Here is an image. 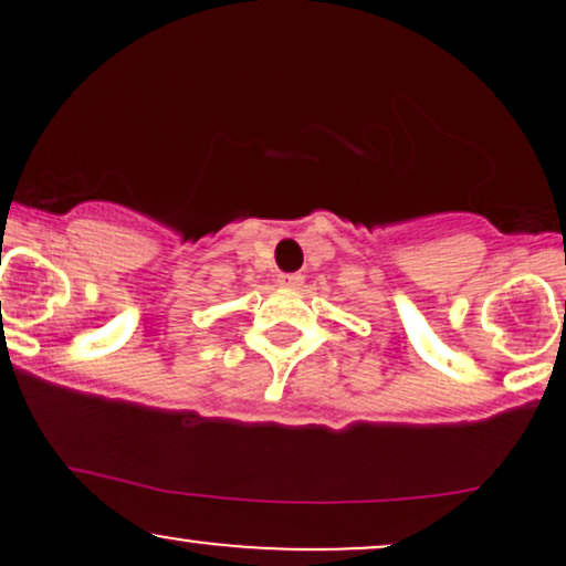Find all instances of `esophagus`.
<instances>
[{"label": "esophagus", "mask_w": 566, "mask_h": 566, "mask_svg": "<svg viewBox=\"0 0 566 566\" xmlns=\"http://www.w3.org/2000/svg\"><path fill=\"white\" fill-rule=\"evenodd\" d=\"M279 284L287 290H297L303 284V276L301 274H279Z\"/></svg>", "instance_id": "obj_1"}]
</instances>
